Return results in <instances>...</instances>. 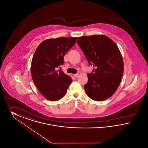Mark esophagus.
<instances>
[{"instance_id": "obj_1", "label": "esophagus", "mask_w": 148, "mask_h": 148, "mask_svg": "<svg viewBox=\"0 0 148 148\" xmlns=\"http://www.w3.org/2000/svg\"><path fill=\"white\" fill-rule=\"evenodd\" d=\"M73 76H74V77H79V74H78V73H77V74H73Z\"/></svg>"}]
</instances>
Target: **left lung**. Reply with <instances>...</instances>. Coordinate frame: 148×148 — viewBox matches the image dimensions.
Segmentation results:
<instances>
[{
  "label": "left lung",
  "instance_id": "left-lung-1",
  "mask_svg": "<svg viewBox=\"0 0 148 148\" xmlns=\"http://www.w3.org/2000/svg\"><path fill=\"white\" fill-rule=\"evenodd\" d=\"M77 42L89 64L95 68L87 75L88 80L84 86L86 94L97 101L110 98L123 75V60L118 46L104 35L79 37Z\"/></svg>",
  "mask_w": 148,
  "mask_h": 148
}]
</instances>
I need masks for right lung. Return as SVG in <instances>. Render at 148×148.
<instances>
[{
  "mask_svg": "<svg viewBox=\"0 0 148 148\" xmlns=\"http://www.w3.org/2000/svg\"><path fill=\"white\" fill-rule=\"evenodd\" d=\"M77 37L49 39L41 42L35 50L31 64L34 83L42 96L58 101L67 92L72 79L60 69L64 56L75 44Z\"/></svg>",
  "mask_w": 148,
  "mask_h": 148,
  "instance_id": "obj_1",
  "label": "right lung"
}]
</instances>
